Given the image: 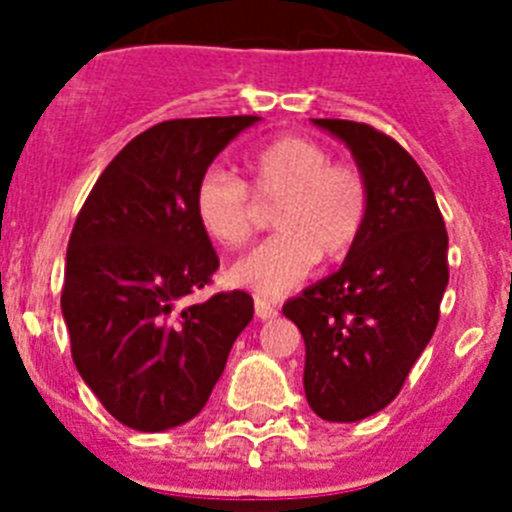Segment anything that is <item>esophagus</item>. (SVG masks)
<instances>
[{"label": "esophagus", "mask_w": 512, "mask_h": 512, "mask_svg": "<svg viewBox=\"0 0 512 512\" xmlns=\"http://www.w3.org/2000/svg\"><path fill=\"white\" fill-rule=\"evenodd\" d=\"M277 315H279L277 307L271 305V302L259 300V297H256V318H259V320H271V318H277Z\"/></svg>", "instance_id": "34e87169"}]
</instances>
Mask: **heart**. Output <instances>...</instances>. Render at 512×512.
<instances>
[{"label": "heart", "mask_w": 512, "mask_h": 512, "mask_svg": "<svg viewBox=\"0 0 512 512\" xmlns=\"http://www.w3.org/2000/svg\"><path fill=\"white\" fill-rule=\"evenodd\" d=\"M246 184L210 169L194 189V215L217 246L238 251L259 228L261 205H277L274 238L235 261L228 279L264 300H277L307 279L318 259L341 261L361 241L369 187L356 166L302 135H284L248 153Z\"/></svg>", "instance_id": "heart-1"}]
</instances>
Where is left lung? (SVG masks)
<instances>
[{
  "instance_id": "1",
  "label": "left lung",
  "mask_w": 512,
  "mask_h": 512,
  "mask_svg": "<svg viewBox=\"0 0 512 512\" xmlns=\"http://www.w3.org/2000/svg\"><path fill=\"white\" fill-rule=\"evenodd\" d=\"M341 138L369 187L361 241L341 269L282 307L305 338V397L330 423L387 408L438 325L449 235L431 184L405 148L372 125L312 120Z\"/></svg>"
}]
</instances>
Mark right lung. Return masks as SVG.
<instances>
[{
  "label": "right lung",
  "instance_id": "right-lung-1",
  "mask_svg": "<svg viewBox=\"0 0 512 512\" xmlns=\"http://www.w3.org/2000/svg\"><path fill=\"white\" fill-rule=\"evenodd\" d=\"M256 115L158 122L102 171L76 217L61 310L81 379L135 431H166L205 408L253 318L248 292H217L220 261L194 215L207 166Z\"/></svg>",
  "mask_w": 512,
  "mask_h": 512
}]
</instances>
